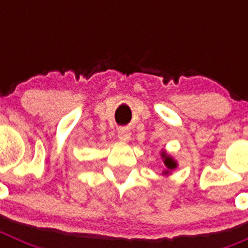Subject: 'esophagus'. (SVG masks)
<instances>
[{
	"mask_svg": "<svg viewBox=\"0 0 248 248\" xmlns=\"http://www.w3.org/2000/svg\"><path fill=\"white\" fill-rule=\"evenodd\" d=\"M118 138H119L120 140H124V141H126V140L130 139V131L125 128L119 129V131H118Z\"/></svg>",
	"mask_w": 248,
	"mask_h": 248,
	"instance_id": "1",
	"label": "esophagus"
}]
</instances>
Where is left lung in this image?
<instances>
[{
  "label": "left lung",
  "mask_w": 248,
  "mask_h": 248,
  "mask_svg": "<svg viewBox=\"0 0 248 248\" xmlns=\"http://www.w3.org/2000/svg\"><path fill=\"white\" fill-rule=\"evenodd\" d=\"M161 157H163L164 164H165V166H166V170L163 172V174L164 175L170 174V172H171L172 170H174V169L177 166V163L175 161L174 159H172L171 156H170V155L166 154L165 151H161Z\"/></svg>",
  "instance_id": "8db88e82"
}]
</instances>
